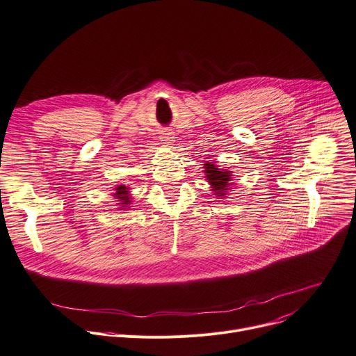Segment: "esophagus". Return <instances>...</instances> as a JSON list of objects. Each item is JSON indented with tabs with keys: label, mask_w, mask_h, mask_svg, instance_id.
<instances>
[{
	"label": "esophagus",
	"mask_w": 356,
	"mask_h": 356,
	"mask_svg": "<svg viewBox=\"0 0 356 356\" xmlns=\"http://www.w3.org/2000/svg\"><path fill=\"white\" fill-rule=\"evenodd\" d=\"M172 138H174V136H170V134H168V135H165V136H162V141L170 145V144H172V141H174Z\"/></svg>",
	"instance_id": "obj_1"
}]
</instances>
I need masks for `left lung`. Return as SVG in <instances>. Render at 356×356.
Listing matches in <instances>:
<instances>
[{
	"instance_id": "obj_1",
	"label": "left lung",
	"mask_w": 356,
	"mask_h": 356,
	"mask_svg": "<svg viewBox=\"0 0 356 356\" xmlns=\"http://www.w3.org/2000/svg\"><path fill=\"white\" fill-rule=\"evenodd\" d=\"M208 182L212 184V188L215 189V195H225V189H228V186H231L229 184V178H231V171H222L218 170L212 162H207L205 163V171Z\"/></svg>"
}]
</instances>
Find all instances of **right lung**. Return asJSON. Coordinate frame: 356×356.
<instances>
[{
	"mask_svg": "<svg viewBox=\"0 0 356 356\" xmlns=\"http://www.w3.org/2000/svg\"><path fill=\"white\" fill-rule=\"evenodd\" d=\"M115 195L120 198V201H121V204H124L122 207H125V205H128L131 201H129V197H128V191H127V186H124V185H120V186H117V193H115Z\"/></svg>",
	"mask_w": 356,
	"mask_h": 356,
	"instance_id": "obj_1",
	"label": "right lung"
}]
</instances>
